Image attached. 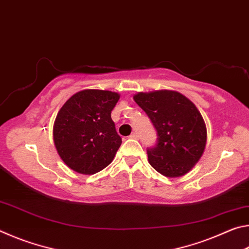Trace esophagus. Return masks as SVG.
<instances>
[{
	"label": "esophagus",
	"mask_w": 249,
	"mask_h": 249,
	"mask_svg": "<svg viewBox=\"0 0 249 249\" xmlns=\"http://www.w3.org/2000/svg\"><path fill=\"white\" fill-rule=\"evenodd\" d=\"M129 138H132V140H138V134L137 133H132L130 134V136H129Z\"/></svg>",
	"instance_id": "obj_1"
}]
</instances>
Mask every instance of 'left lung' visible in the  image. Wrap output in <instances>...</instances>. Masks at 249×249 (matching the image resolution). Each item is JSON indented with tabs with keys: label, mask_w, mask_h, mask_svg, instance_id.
<instances>
[{
	"label": "left lung",
	"mask_w": 249,
	"mask_h": 249,
	"mask_svg": "<svg viewBox=\"0 0 249 249\" xmlns=\"http://www.w3.org/2000/svg\"><path fill=\"white\" fill-rule=\"evenodd\" d=\"M133 98L158 134L157 146L147 150L151 167L169 178L187 175L203 155L208 138L199 109L172 90L138 92Z\"/></svg>",
	"instance_id": "8db88e82"
}]
</instances>
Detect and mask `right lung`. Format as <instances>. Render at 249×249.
<instances>
[{
    "instance_id": "add662e5",
    "label": "right lung",
    "mask_w": 249,
    "mask_h": 249,
    "mask_svg": "<svg viewBox=\"0 0 249 249\" xmlns=\"http://www.w3.org/2000/svg\"><path fill=\"white\" fill-rule=\"evenodd\" d=\"M120 94L107 90L79 91L59 109L53 128L54 147L70 169L94 175L114 159L122 144L111 119Z\"/></svg>"
}]
</instances>
